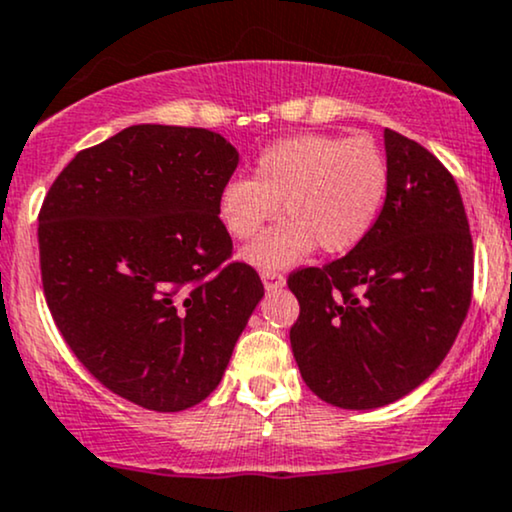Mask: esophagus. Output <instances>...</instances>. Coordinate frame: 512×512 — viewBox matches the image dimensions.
<instances>
[{
  "label": "esophagus",
  "mask_w": 512,
  "mask_h": 512,
  "mask_svg": "<svg viewBox=\"0 0 512 512\" xmlns=\"http://www.w3.org/2000/svg\"><path fill=\"white\" fill-rule=\"evenodd\" d=\"M261 280L266 285V290H278V287L285 285V275L278 273V270H261Z\"/></svg>",
  "instance_id": "obj_1"
}]
</instances>
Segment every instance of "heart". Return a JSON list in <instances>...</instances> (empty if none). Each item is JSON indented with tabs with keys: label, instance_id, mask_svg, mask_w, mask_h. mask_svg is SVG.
<instances>
[{
	"label": "heart",
	"instance_id": "1",
	"mask_svg": "<svg viewBox=\"0 0 512 512\" xmlns=\"http://www.w3.org/2000/svg\"><path fill=\"white\" fill-rule=\"evenodd\" d=\"M388 160L371 138L299 134L258 153L254 177H232L218 191V218L234 239H251L278 215L285 220L244 249L261 268L302 261L316 246L347 254L374 230L388 196Z\"/></svg>",
	"mask_w": 512,
	"mask_h": 512
}]
</instances>
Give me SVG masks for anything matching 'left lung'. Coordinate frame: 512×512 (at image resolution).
Masks as SVG:
<instances>
[{
    "label": "left lung",
    "instance_id": "8db88e82",
    "mask_svg": "<svg viewBox=\"0 0 512 512\" xmlns=\"http://www.w3.org/2000/svg\"><path fill=\"white\" fill-rule=\"evenodd\" d=\"M388 196L374 230L323 268L294 270L290 330L304 383L328 405L374 410L441 366L472 302L470 222L453 174L386 129Z\"/></svg>",
    "mask_w": 512,
    "mask_h": 512
}]
</instances>
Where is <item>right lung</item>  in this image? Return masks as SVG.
<instances>
[{
    "instance_id": "obj_1",
    "label": "right lung",
    "mask_w": 512,
    "mask_h": 512,
    "mask_svg": "<svg viewBox=\"0 0 512 512\" xmlns=\"http://www.w3.org/2000/svg\"><path fill=\"white\" fill-rule=\"evenodd\" d=\"M237 165L215 131L136 124L81 150L42 201L54 323L102 386L146 410L206 400L263 297L215 210Z\"/></svg>"
}]
</instances>
